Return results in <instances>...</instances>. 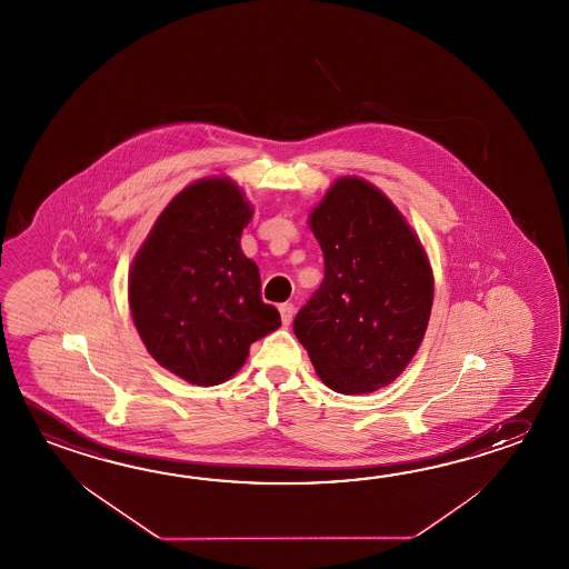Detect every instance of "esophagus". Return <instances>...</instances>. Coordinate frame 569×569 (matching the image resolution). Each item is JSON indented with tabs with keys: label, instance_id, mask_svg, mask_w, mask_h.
<instances>
[{
	"label": "esophagus",
	"instance_id": "esophagus-1",
	"mask_svg": "<svg viewBox=\"0 0 569 569\" xmlns=\"http://www.w3.org/2000/svg\"><path fill=\"white\" fill-rule=\"evenodd\" d=\"M293 312H296V306H293V303L286 302L279 306V313H281V322H283V326L291 325V318H293Z\"/></svg>",
	"mask_w": 569,
	"mask_h": 569
}]
</instances>
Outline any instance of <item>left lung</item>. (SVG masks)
I'll list each match as a JSON object with an SVG mask.
<instances>
[{
	"label": "left lung",
	"instance_id": "left-lung-1",
	"mask_svg": "<svg viewBox=\"0 0 569 569\" xmlns=\"http://www.w3.org/2000/svg\"><path fill=\"white\" fill-rule=\"evenodd\" d=\"M325 279L293 320L318 377L337 393L395 381L428 328L433 276L418 234L377 186L338 178L310 214Z\"/></svg>",
	"mask_w": 569,
	"mask_h": 569
}]
</instances>
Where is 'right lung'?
Here are the masks:
<instances>
[{"label": "right lung", "mask_w": 569, "mask_h": 569, "mask_svg": "<svg viewBox=\"0 0 569 569\" xmlns=\"http://www.w3.org/2000/svg\"><path fill=\"white\" fill-rule=\"evenodd\" d=\"M253 217L229 178L186 186L162 210L129 269V308L163 369L200 387L224 383L249 347L278 330L259 269L241 251Z\"/></svg>", "instance_id": "add662e5"}]
</instances>
